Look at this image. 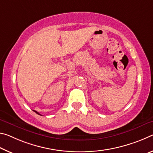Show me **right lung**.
Segmentation results:
<instances>
[{
  "label": "right lung",
  "instance_id": "1",
  "mask_svg": "<svg viewBox=\"0 0 153 153\" xmlns=\"http://www.w3.org/2000/svg\"><path fill=\"white\" fill-rule=\"evenodd\" d=\"M34 111L35 112H36V114H40L39 113V112H36V111ZM40 115H41V114H40Z\"/></svg>",
  "mask_w": 153,
  "mask_h": 153
}]
</instances>
